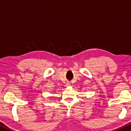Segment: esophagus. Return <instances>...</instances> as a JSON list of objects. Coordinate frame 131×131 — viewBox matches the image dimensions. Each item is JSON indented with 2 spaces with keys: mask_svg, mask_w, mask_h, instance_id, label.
I'll use <instances>...</instances> for the list:
<instances>
[{
  "mask_svg": "<svg viewBox=\"0 0 131 131\" xmlns=\"http://www.w3.org/2000/svg\"><path fill=\"white\" fill-rule=\"evenodd\" d=\"M67 84H68V85H69V83H68Z\"/></svg>",
  "mask_w": 131,
  "mask_h": 131,
  "instance_id": "esophagus-1",
  "label": "esophagus"
}]
</instances>
